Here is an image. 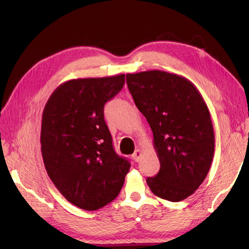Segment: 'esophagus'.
<instances>
[{
    "instance_id": "esophagus-1",
    "label": "esophagus",
    "mask_w": 249,
    "mask_h": 249,
    "mask_svg": "<svg viewBox=\"0 0 249 249\" xmlns=\"http://www.w3.org/2000/svg\"><path fill=\"white\" fill-rule=\"evenodd\" d=\"M141 156H142V150H141L140 148H137V149L135 150V152H134V154H133V158H134V160L136 161V162H138V161L140 160Z\"/></svg>"
}]
</instances>
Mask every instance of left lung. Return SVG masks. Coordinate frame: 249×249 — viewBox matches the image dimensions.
Here are the masks:
<instances>
[{"instance_id":"8db88e82","label":"left lung","mask_w":249,"mask_h":249,"mask_svg":"<svg viewBox=\"0 0 249 249\" xmlns=\"http://www.w3.org/2000/svg\"><path fill=\"white\" fill-rule=\"evenodd\" d=\"M135 105L154 134L160 161L146 183L158 197L180 201L205 180L213 161L215 136L207 104L189 80L163 71L126 73Z\"/></svg>"}]
</instances>
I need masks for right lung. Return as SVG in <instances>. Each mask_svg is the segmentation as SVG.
Listing matches in <instances>:
<instances>
[{"label":"right lung","mask_w":249,"mask_h":249,"mask_svg":"<svg viewBox=\"0 0 249 249\" xmlns=\"http://www.w3.org/2000/svg\"><path fill=\"white\" fill-rule=\"evenodd\" d=\"M124 74L72 79L52 93L42 113L41 154L48 175L72 205L99 210L122 190L131 164L113 148L104 106Z\"/></svg>","instance_id":"add662e5"}]
</instances>
